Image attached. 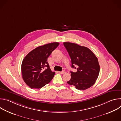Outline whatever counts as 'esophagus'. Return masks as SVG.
<instances>
[{
	"label": "esophagus",
	"instance_id": "34e87169",
	"mask_svg": "<svg viewBox=\"0 0 121 121\" xmlns=\"http://www.w3.org/2000/svg\"><path fill=\"white\" fill-rule=\"evenodd\" d=\"M65 73V71H61V72H59V73H60L61 74H64Z\"/></svg>",
	"mask_w": 121,
	"mask_h": 121
}]
</instances>
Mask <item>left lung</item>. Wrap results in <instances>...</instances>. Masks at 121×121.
Returning a JSON list of instances; mask_svg holds the SVG:
<instances>
[{"label": "left lung", "instance_id": "left-lung-1", "mask_svg": "<svg viewBox=\"0 0 121 121\" xmlns=\"http://www.w3.org/2000/svg\"><path fill=\"white\" fill-rule=\"evenodd\" d=\"M66 48L71 59L72 68L77 71H71V79L67 83L74 86L78 90H85L94 84L99 72V65L97 57L88 48L77 44L65 42Z\"/></svg>", "mask_w": 121, "mask_h": 121}]
</instances>
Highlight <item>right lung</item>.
Returning a JSON list of instances; mask_svg holds the SVG:
<instances>
[{
    "label": "right lung",
    "mask_w": 121,
    "mask_h": 121,
    "mask_svg": "<svg viewBox=\"0 0 121 121\" xmlns=\"http://www.w3.org/2000/svg\"><path fill=\"white\" fill-rule=\"evenodd\" d=\"M59 43L55 42L40 46L24 57L21 67L22 78L31 89H40L49 83L55 72L51 71L47 58Z\"/></svg>",
    "instance_id": "1"
}]
</instances>
